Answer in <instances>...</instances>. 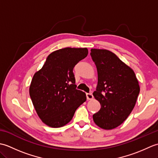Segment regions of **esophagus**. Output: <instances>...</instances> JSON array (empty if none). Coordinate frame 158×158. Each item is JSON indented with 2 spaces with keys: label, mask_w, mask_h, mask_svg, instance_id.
<instances>
[{
  "label": "esophagus",
  "mask_w": 158,
  "mask_h": 158,
  "mask_svg": "<svg viewBox=\"0 0 158 158\" xmlns=\"http://www.w3.org/2000/svg\"><path fill=\"white\" fill-rule=\"evenodd\" d=\"M86 97L88 100H92L93 98V95L92 93H87L86 94Z\"/></svg>",
  "instance_id": "esophagus-1"
}]
</instances>
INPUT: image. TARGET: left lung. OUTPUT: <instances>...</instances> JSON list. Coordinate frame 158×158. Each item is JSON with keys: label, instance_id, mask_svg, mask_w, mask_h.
I'll list each match as a JSON object with an SVG mask.
<instances>
[{"label": "left lung", "instance_id": "obj_1", "mask_svg": "<svg viewBox=\"0 0 158 158\" xmlns=\"http://www.w3.org/2000/svg\"><path fill=\"white\" fill-rule=\"evenodd\" d=\"M90 55L98 72V84L93 95L101 105L93 115L94 122L105 130L121 125L132 112L140 87L133 70L115 53L92 49Z\"/></svg>", "mask_w": 158, "mask_h": 158}]
</instances>
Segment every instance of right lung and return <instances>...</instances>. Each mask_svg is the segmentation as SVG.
Returning <instances> with one entry per match:
<instances>
[{
    "mask_svg": "<svg viewBox=\"0 0 158 158\" xmlns=\"http://www.w3.org/2000/svg\"><path fill=\"white\" fill-rule=\"evenodd\" d=\"M88 53L87 48L56 50L50 53L42 69L33 76L30 96L39 117L46 125L65 126L86 100L85 94L76 89L73 69Z\"/></svg>",
    "mask_w": 158,
    "mask_h": 158,
    "instance_id": "1",
    "label": "right lung"
}]
</instances>
